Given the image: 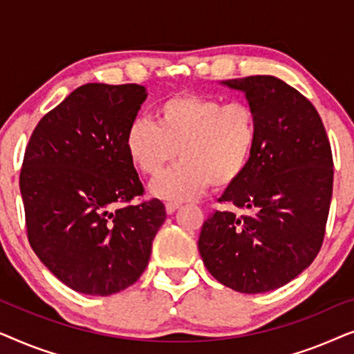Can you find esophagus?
Wrapping results in <instances>:
<instances>
[{"mask_svg":"<svg viewBox=\"0 0 354 354\" xmlns=\"http://www.w3.org/2000/svg\"><path fill=\"white\" fill-rule=\"evenodd\" d=\"M180 205H182L180 201H174V200L167 201V203H166V211H167V214H172V212H176V211L178 209V207H180Z\"/></svg>","mask_w":354,"mask_h":354,"instance_id":"34e87169","label":"esophagus"}]
</instances>
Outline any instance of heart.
<instances>
[{
	"mask_svg": "<svg viewBox=\"0 0 354 354\" xmlns=\"http://www.w3.org/2000/svg\"><path fill=\"white\" fill-rule=\"evenodd\" d=\"M259 125L253 106L217 96L178 95L156 108V124L135 119L125 148L145 176L156 177L178 156L182 161L151 183L164 200H185L207 187L224 190L248 169L258 145Z\"/></svg>",
	"mask_w": 354,
	"mask_h": 354,
	"instance_id": "b5f03b06",
	"label": "heart"
}]
</instances>
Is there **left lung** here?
Returning <instances> with one entry per match:
<instances>
[{
	"label": "left lung",
	"mask_w": 354,
	"mask_h": 354,
	"mask_svg": "<svg viewBox=\"0 0 354 354\" xmlns=\"http://www.w3.org/2000/svg\"><path fill=\"white\" fill-rule=\"evenodd\" d=\"M222 84L243 91L259 137L246 172L203 224L198 250L212 277L240 293H264L303 272L321 250L330 209L333 159L311 101L272 75Z\"/></svg>",
	"instance_id": "obj_1"
}]
</instances>
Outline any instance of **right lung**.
<instances>
[{
    "mask_svg": "<svg viewBox=\"0 0 354 354\" xmlns=\"http://www.w3.org/2000/svg\"><path fill=\"white\" fill-rule=\"evenodd\" d=\"M145 86L86 84L45 114L28 140L21 195L28 243L62 283L85 295L122 292L147 269L166 221L125 148Z\"/></svg>",
    "mask_w": 354,
    "mask_h": 354,
    "instance_id": "add662e5",
    "label": "right lung"
}]
</instances>
